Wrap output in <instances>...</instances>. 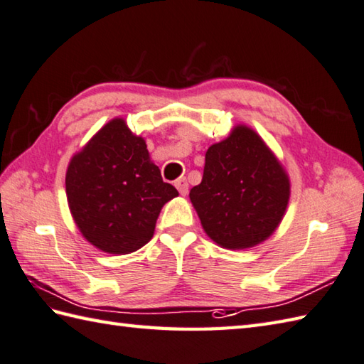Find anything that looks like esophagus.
<instances>
[{
    "mask_svg": "<svg viewBox=\"0 0 364 364\" xmlns=\"http://www.w3.org/2000/svg\"><path fill=\"white\" fill-rule=\"evenodd\" d=\"M174 185H176V188L179 190V193H181L182 196L188 195V182H187V179H185V177H181V179H177L174 182Z\"/></svg>",
    "mask_w": 364,
    "mask_h": 364,
    "instance_id": "1",
    "label": "esophagus"
}]
</instances>
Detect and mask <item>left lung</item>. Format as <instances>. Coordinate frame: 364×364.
I'll return each mask as SVG.
<instances>
[{
  "mask_svg": "<svg viewBox=\"0 0 364 364\" xmlns=\"http://www.w3.org/2000/svg\"><path fill=\"white\" fill-rule=\"evenodd\" d=\"M190 199L215 243L246 249L277 229L288 205L289 181L260 136L237 126L207 149L203 182L191 188Z\"/></svg>",
  "mask_w": 364,
  "mask_h": 364,
  "instance_id": "1",
  "label": "left lung"
}]
</instances>
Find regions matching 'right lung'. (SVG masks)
<instances>
[{"instance_id": "obj_1", "label": "right lung", "mask_w": 364, "mask_h": 364, "mask_svg": "<svg viewBox=\"0 0 364 364\" xmlns=\"http://www.w3.org/2000/svg\"><path fill=\"white\" fill-rule=\"evenodd\" d=\"M80 233L109 254H129L154 235L161 207L179 193L161 179L146 143L112 119L71 159L65 177Z\"/></svg>"}]
</instances>
